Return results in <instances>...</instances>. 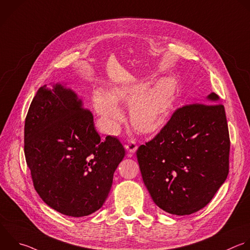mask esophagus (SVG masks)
<instances>
[{"label":"esophagus","mask_w":250,"mask_h":250,"mask_svg":"<svg viewBox=\"0 0 250 250\" xmlns=\"http://www.w3.org/2000/svg\"><path fill=\"white\" fill-rule=\"evenodd\" d=\"M125 147L126 149V151L129 153V155H132L137 150V144L135 143L134 140H128Z\"/></svg>","instance_id":"1"}]
</instances>
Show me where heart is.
Wrapping results in <instances>:
<instances>
[{"instance_id": "b5f03b06", "label": "heart", "mask_w": 250, "mask_h": 250, "mask_svg": "<svg viewBox=\"0 0 250 250\" xmlns=\"http://www.w3.org/2000/svg\"><path fill=\"white\" fill-rule=\"evenodd\" d=\"M149 77L113 85L108 93L96 90L92 104L96 114L110 132H115L124 122L119 103L129 104L130 122L135 129L151 133L160 128L173 109L178 93V81L173 76H163L150 83Z\"/></svg>"}]
</instances>
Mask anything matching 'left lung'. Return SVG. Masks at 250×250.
Returning a JSON list of instances; mask_svg holds the SVG:
<instances>
[{"label":"left lung","mask_w":250,"mask_h":250,"mask_svg":"<svg viewBox=\"0 0 250 250\" xmlns=\"http://www.w3.org/2000/svg\"><path fill=\"white\" fill-rule=\"evenodd\" d=\"M206 100V104L178 109L162 130L136 151L143 183L154 203L173 215H189L205 207L229 174L225 108L214 92Z\"/></svg>","instance_id":"1"}]
</instances>
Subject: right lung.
Returning a JSON list of instances; mask_svg holds the SVG:
<instances>
[{
	"label": "right lung",
	"mask_w": 250,
	"mask_h": 250,
	"mask_svg": "<svg viewBox=\"0 0 250 250\" xmlns=\"http://www.w3.org/2000/svg\"><path fill=\"white\" fill-rule=\"evenodd\" d=\"M24 154L42 200L63 215L83 217L105 203L125 151L116 137L101 141L92 114L58 82L40 87L30 104Z\"/></svg>",
	"instance_id": "add662e5"
}]
</instances>
